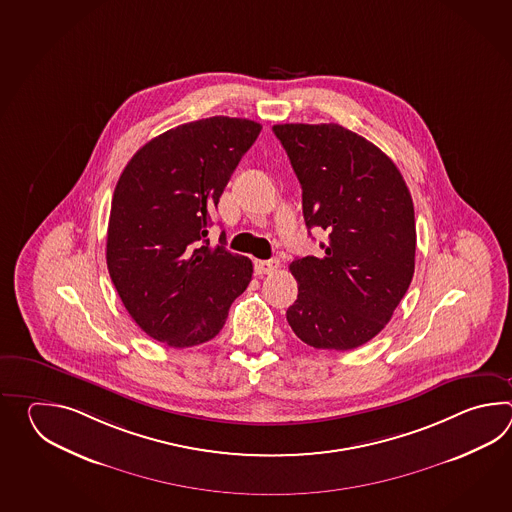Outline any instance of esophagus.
<instances>
[{
    "label": "esophagus",
    "instance_id": "34e87169",
    "mask_svg": "<svg viewBox=\"0 0 512 512\" xmlns=\"http://www.w3.org/2000/svg\"><path fill=\"white\" fill-rule=\"evenodd\" d=\"M278 267H280V260L278 258L256 261V265H254L256 274H272V272L278 271Z\"/></svg>",
    "mask_w": 512,
    "mask_h": 512
}]
</instances>
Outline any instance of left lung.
Here are the masks:
<instances>
[{"label":"left lung","mask_w":512,"mask_h":512,"mask_svg":"<svg viewBox=\"0 0 512 512\" xmlns=\"http://www.w3.org/2000/svg\"><path fill=\"white\" fill-rule=\"evenodd\" d=\"M272 131L302 185L307 229L327 232L322 256L289 265L298 298L287 322L307 346L359 348L390 322L414 276L410 190L386 153L338 124Z\"/></svg>","instance_id":"1"}]
</instances>
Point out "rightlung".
<instances>
[{
  "label": "right lung",
  "instance_id": "right-lung-1",
  "mask_svg": "<svg viewBox=\"0 0 512 512\" xmlns=\"http://www.w3.org/2000/svg\"><path fill=\"white\" fill-rule=\"evenodd\" d=\"M254 120L210 117L146 142L122 170L109 214L106 261L122 304L170 348L218 335L252 278V261L212 247L214 208L260 135Z\"/></svg>",
  "mask_w": 512,
  "mask_h": 512
}]
</instances>
